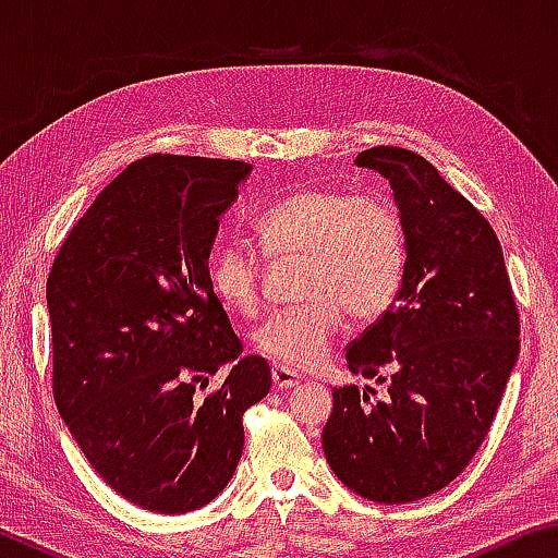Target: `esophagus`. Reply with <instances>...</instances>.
Segmentation results:
<instances>
[{
	"instance_id": "34e87169",
	"label": "esophagus",
	"mask_w": 558,
	"mask_h": 558,
	"mask_svg": "<svg viewBox=\"0 0 558 558\" xmlns=\"http://www.w3.org/2000/svg\"><path fill=\"white\" fill-rule=\"evenodd\" d=\"M270 376H272V386H276V389H280V391L292 389V386H298L302 381L300 374L286 369V366H272Z\"/></svg>"
}]
</instances>
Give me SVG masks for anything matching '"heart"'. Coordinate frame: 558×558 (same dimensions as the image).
I'll return each mask as SVG.
<instances>
[{
    "label": "heart",
    "mask_w": 558,
    "mask_h": 558,
    "mask_svg": "<svg viewBox=\"0 0 558 558\" xmlns=\"http://www.w3.org/2000/svg\"><path fill=\"white\" fill-rule=\"evenodd\" d=\"M270 258L305 260L298 307L263 323L253 342L286 369H313L344 327L374 323L391 310L405 278V226L381 192L302 186L258 216ZM211 288L226 307L253 315L260 305L263 260L251 243L229 239L209 263Z\"/></svg>",
    "instance_id": "heart-1"
}]
</instances>
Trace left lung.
<instances>
[{
    "instance_id": "obj_1",
    "label": "left lung",
    "mask_w": 558,
    "mask_h": 558,
    "mask_svg": "<svg viewBox=\"0 0 558 558\" xmlns=\"http://www.w3.org/2000/svg\"><path fill=\"white\" fill-rule=\"evenodd\" d=\"M354 165L389 179L405 278L389 313L347 347V369L389 396L335 389L323 448L352 493L403 505L448 487L483 446L519 354V310L493 226L428 159L372 147Z\"/></svg>"
}]
</instances>
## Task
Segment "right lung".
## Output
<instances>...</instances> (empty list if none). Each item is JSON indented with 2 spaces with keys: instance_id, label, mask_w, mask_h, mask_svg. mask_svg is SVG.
<instances>
[{
  "instance_id": "add662e5",
  "label": "right lung",
  "mask_w": 558,
  "mask_h": 558,
  "mask_svg": "<svg viewBox=\"0 0 558 558\" xmlns=\"http://www.w3.org/2000/svg\"><path fill=\"white\" fill-rule=\"evenodd\" d=\"M248 172L239 159H137L73 223L46 280L56 409L93 470L147 512L209 505L241 460L243 413L270 391L268 362L241 356L209 280L219 216Z\"/></svg>"
}]
</instances>
